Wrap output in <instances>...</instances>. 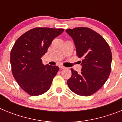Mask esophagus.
I'll return each mask as SVG.
<instances>
[{
    "mask_svg": "<svg viewBox=\"0 0 122 122\" xmlns=\"http://www.w3.org/2000/svg\"><path fill=\"white\" fill-rule=\"evenodd\" d=\"M60 69H65L66 67H64V66H60Z\"/></svg>",
    "mask_w": 122,
    "mask_h": 122,
    "instance_id": "obj_1",
    "label": "esophagus"
}]
</instances>
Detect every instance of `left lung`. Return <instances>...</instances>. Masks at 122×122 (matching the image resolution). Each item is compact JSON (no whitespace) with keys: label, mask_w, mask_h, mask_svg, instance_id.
Listing matches in <instances>:
<instances>
[{"label":"left lung","mask_w":122,"mask_h":122,"mask_svg":"<svg viewBox=\"0 0 122 122\" xmlns=\"http://www.w3.org/2000/svg\"><path fill=\"white\" fill-rule=\"evenodd\" d=\"M74 40L77 56L81 58L80 74L71 69L72 76L67 85L78 95L88 96L98 91L105 83L111 71L112 53L105 39L88 27L66 30Z\"/></svg>","instance_id":"8db88e82"}]
</instances>
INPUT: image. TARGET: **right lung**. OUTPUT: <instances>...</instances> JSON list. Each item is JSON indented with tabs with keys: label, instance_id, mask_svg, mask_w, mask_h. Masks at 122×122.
Returning <instances> with one entry per match:
<instances>
[{
	"label": "right lung",
	"instance_id": "obj_1",
	"mask_svg": "<svg viewBox=\"0 0 122 122\" xmlns=\"http://www.w3.org/2000/svg\"><path fill=\"white\" fill-rule=\"evenodd\" d=\"M63 29L35 27L21 36L10 53L11 71L18 84L30 96L48 90L59 71L56 66L44 65L41 58L47 52L53 40Z\"/></svg>",
	"mask_w": 122,
	"mask_h": 122
}]
</instances>
